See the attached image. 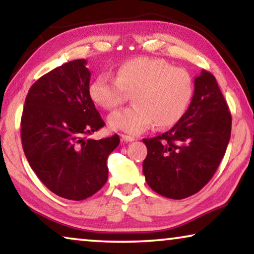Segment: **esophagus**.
Segmentation results:
<instances>
[{
    "instance_id": "obj_1",
    "label": "esophagus",
    "mask_w": 254,
    "mask_h": 254,
    "mask_svg": "<svg viewBox=\"0 0 254 254\" xmlns=\"http://www.w3.org/2000/svg\"><path fill=\"white\" fill-rule=\"evenodd\" d=\"M120 138L123 142H133L134 141V137L128 136V135H124V134L120 135Z\"/></svg>"
}]
</instances>
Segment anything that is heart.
<instances>
[{"label":"heart","mask_w":254,"mask_h":254,"mask_svg":"<svg viewBox=\"0 0 254 254\" xmlns=\"http://www.w3.org/2000/svg\"><path fill=\"white\" fill-rule=\"evenodd\" d=\"M131 91L133 105L111 114L107 123L112 129L137 135L154 123L159 128L178 123L192 100L194 83L185 69L141 57L121 64L117 77L100 72L89 86L91 99L105 110L119 107Z\"/></svg>","instance_id":"1"}]
</instances>
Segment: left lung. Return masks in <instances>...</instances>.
<instances>
[{"mask_svg":"<svg viewBox=\"0 0 254 254\" xmlns=\"http://www.w3.org/2000/svg\"><path fill=\"white\" fill-rule=\"evenodd\" d=\"M231 114L213 74L194 78L190 107L171 129L143 138L145 182L152 190L180 200L199 192L211 179L227 150Z\"/></svg>","mask_w":254,"mask_h":254,"instance_id":"8db88e82","label":"left lung"}]
</instances>
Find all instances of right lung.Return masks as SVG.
<instances>
[{"label": "right lung", "mask_w": 254, "mask_h": 254, "mask_svg": "<svg viewBox=\"0 0 254 254\" xmlns=\"http://www.w3.org/2000/svg\"><path fill=\"white\" fill-rule=\"evenodd\" d=\"M91 72L79 59L53 69L31 86L24 105L20 136L29 164L57 195L84 200L109 178L106 161L120 143L88 135L104 127L89 93Z\"/></svg>", "instance_id": "obj_1"}]
</instances>
